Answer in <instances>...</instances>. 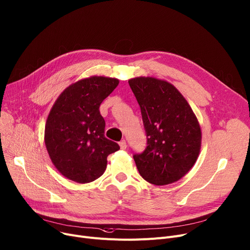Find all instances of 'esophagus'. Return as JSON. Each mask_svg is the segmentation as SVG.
<instances>
[{"mask_svg":"<svg viewBox=\"0 0 250 250\" xmlns=\"http://www.w3.org/2000/svg\"><path fill=\"white\" fill-rule=\"evenodd\" d=\"M120 146H121L122 149H125V148H126V142H125V140L121 141V142H120Z\"/></svg>","mask_w":250,"mask_h":250,"instance_id":"1","label":"esophagus"}]
</instances>
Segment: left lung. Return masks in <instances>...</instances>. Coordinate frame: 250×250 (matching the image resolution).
<instances>
[{
	"label": "left lung",
	"mask_w": 250,
	"mask_h": 250,
	"mask_svg": "<svg viewBox=\"0 0 250 250\" xmlns=\"http://www.w3.org/2000/svg\"><path fill=\"white\" fill-rule=\"evenodd\" d=\"M141 107L146 146L134 154L140 175L158 186L180 180L193 167L201 129L189 104L171 83L152 77L128 80Z\"/></svg>",
	"instance_id": "1"
}]
</instances>
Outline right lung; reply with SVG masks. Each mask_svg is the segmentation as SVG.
I'll return each instance as SVG.
<instances>
[{
    "mask_svg": "<svg viewBox=\"0 0 250 250\" xmlns=\"http://www.w3.org/2000/svg\"><path fill=\"white\" fill-rule=\"evenodd\" d=\"M119 80L92 76L75 82L57 98L45 126V145L56 169L67 179L89 183L101 177L107 156L120 146L104 137L99 111Z\"/></svg>",
    "mask_w": 250,
    "mask_h": 250,
    "instance_id": "obj_1",
    "label": "right lung"
}]
</instances>
